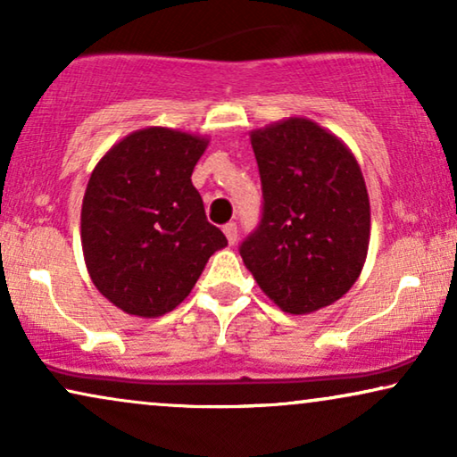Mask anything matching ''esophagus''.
<instances>
[{"label":"esophagus","instance_id":"34e87169","mask_svg":"<svg viewBox=\"0 0 457 457\" xmlns=\"http://www.w3.org/2000/svg\"><path fill=\"white\" fill-rule=\"evenodd\" d=\"M222 230H224V235H227V239H228L230 245H235V243H237V233H239V230H237V224L235 222L224 224Z\"/></svg>","mask_w":457,"mask_h":457}]
</instances>
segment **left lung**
Here are the masks:
<instances>
[{
	"label": "left lung",
	"instance_id": "8db88e82",
	"mask_svg": "<svg viewBox=\"0 0 457 457\" xmlns=\"http://www.w3.org/2000/svg\"><path fill=\"white\" fill-rule=\"evenodd\" d=\"M264 212L241 258L287 314H312L352 289L370 243L364 174L345 143L291 116L249 133Z\"/></svg>",
	"mask_w": 457,
	"mask_h": 457
}]
</instances>
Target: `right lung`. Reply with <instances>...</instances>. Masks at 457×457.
Listing matches in <instances>:
<instances>
[{
	"label": "right lung",
	"instance_id": "right-lung-1",
	"mask_svg": "<svg viewBox=\"0 0 457 457\" xmlns=\"http://www.w3.org/2000/svg\"><path fill=\"white\" fill-rule=\"evenodd\" d=\"M210 139L139 129L93 168L80 208V243L96 289L139 318L172 312L227 237L208 222L193 168Z\"/></svg>",
	"mask_w": 457,
	"mask_h": 457
}]
</instances>
